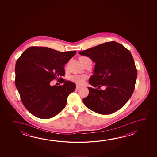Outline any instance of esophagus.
I'll list each match as a JSON object with an SVG mask.
<instances>
[{
  "instance_id": "1",
  "label": "esophagus",
  "mask_w": 157,
  "mask_h": 157,
  "mask_svg": "<svg viewBox=\"0 0 157 157\" xmlns=\"http://www.w3.org/2000/svg\"><path fill=\"white\" fill-rule=\"evenodd\" d=\"M81 86H78V85H77L76 86V89L77 90H78V89H79L80 88H81Z\"/></svg>"
}]
</instances>
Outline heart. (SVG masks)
Returning a JSON list of instances; mask_svg holds the SVG:
<instances>
[{
  "mask_svg": "<svg viewBox=\"0 0 157 157\" xmlns=\"http://www.w3.org/2000/svg\"><path fill=\"white\" fill-rule=\"evenodd\" d=\"M90 59L87 57H81L80 59ZM87 78V76L85 75H73L70 77V80L78 85H82L85 82V80Z\"/></svg>",
  "mask_w": 157,
  "mask_h": 157,
  "instance_id": "b5f03b06",
  "label": "heart"
}]
</instances>
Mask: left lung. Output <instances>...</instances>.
Instances as JSON below:
<instances>
[{
    "label": "left lung",
    "instance_id": "left-lung-1",
    "mask_svg": "<svg viewBox=\"0 0 157 157\" xmlns=\"http://www.w3.org/2000/svg\"><path fill=\"white\" fill-rule=\"evenodd\" d=\"M95 62L94 74L89 82V95L82 99L89 109L101 114H109L122 108L134 92L137 69L130 51L116 41L100 44L80 52Z\"/></svg>",
    "mask_w": 157,
    "mask_h": 157
}]
</instances>
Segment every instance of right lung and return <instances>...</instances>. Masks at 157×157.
<instances>
[{
  "instance_id": "right-lung-1",
  "label": "right lung",
  "mask_w": 157,
  "mask_h": 157,
  "mask_svg": "<svg viewBox=\"0 0 157 157\" xmlns=\"http://www.w3.org/2000/svg\"><path fill=\"white\" fill-rule=\"evenodd\" d=\"M76 51L58 52L46 47L26 49L16 63L15 85L26 109L39 118H51L64 109L70 94L76 85L60 78L65 75L64 66ZM57 78L63 85L51 86Z\"/></svg>"
}]
</instances>
